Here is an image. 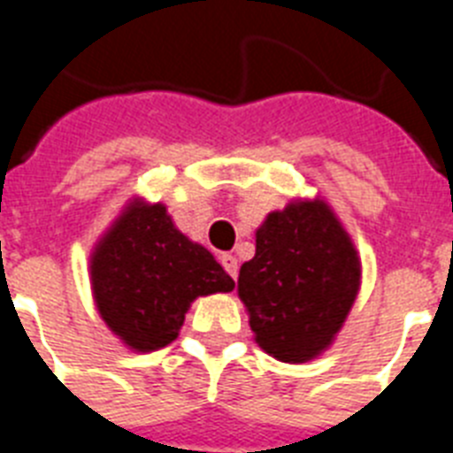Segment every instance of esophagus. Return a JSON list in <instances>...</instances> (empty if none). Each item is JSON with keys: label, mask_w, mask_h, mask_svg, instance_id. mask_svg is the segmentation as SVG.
I'll list each match as a JSON object with an SVG mask.
<instances>
[{"label": "esophagus", "mask_w": 453, "mask_h": 453, "mask_svg": "<svg viewBox=\"0 0 453 453\" xmlns=\"http://www.w3.org/2000/svg\"><path fill=\"white\" fill-rule=\"evenodd\" d=\"M219 261H220V265L226 268L227 275H230L234 280V277H237V258H234L233 254H220Z\"/></svg>", "instance_id": "esophagus-1"}]
</instances>
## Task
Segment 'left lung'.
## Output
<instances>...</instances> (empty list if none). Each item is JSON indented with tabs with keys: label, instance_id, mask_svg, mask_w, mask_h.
Wrapping results in <instances>:
<instances>
[{
	"label": "left lung",
	"instance_id": "8db88e82",
	"mask_svg": "<svg viewBox=\"0 0 453 453\" xmlns=\"http://www.w3.org/2000/svg\"><path fill=\"white\" fill-rule=\"evenodd\" d=\"M362 261L350 233L319 195L265 216L256 256L242 263L237 296L270 357L305 365L326 352L350 315Z\"/></svg>",
	"mask_w": 453,
	"mask_h": 453
}]
</instances>
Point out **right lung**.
I'll return each mask as SVG.
<instances>
[{"label":"right lung","instance_id":"add662e5","mask_svg":"<svg viewBox=\"0 0 453 453\" xmlns=\"http://www.w3.org/2000/svg\"><path fill=\"white\" fill-rule=\"evenodd\" d=\"M98 315L131 352L176 341L192 301L234 289L209 249L185 237L162 202L131 197L88 256Z\"/></svg>","mask_w":453,"mask_h":453}]
</instances>
